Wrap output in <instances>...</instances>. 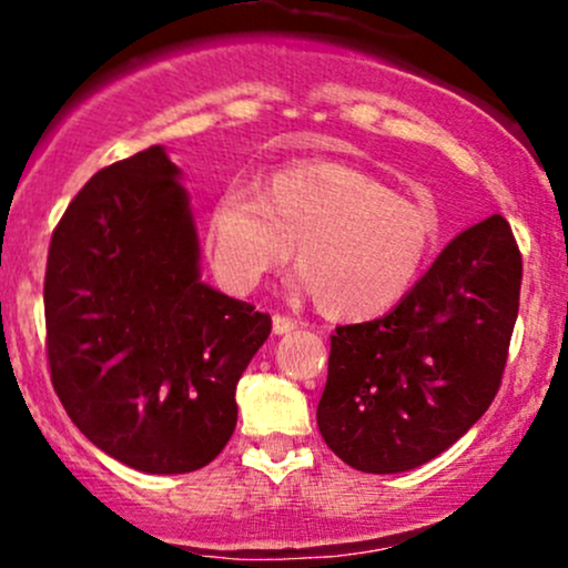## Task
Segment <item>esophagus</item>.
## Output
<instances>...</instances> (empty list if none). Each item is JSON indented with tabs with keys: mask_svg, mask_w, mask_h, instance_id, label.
I'll use <instances>...</instances> for the list:
<instances>
[{
	"mask_svg": "<svg viewBox=\"0 0 568 568\" xmlns=\"http://www.w3.org/2000/svg\"><path fill=\"white\" fill-rule=\"evenodd\" d=\"M296 321H293V317H285V315H275L272 317V331H275L277 336H283V334H291V331H296Z\"/></svg>",
	"mask_w": 568,
	"mask_h": 568,
	"instance_id": "esophagus-1",
	"label": "esophagus"
}]
</instances>
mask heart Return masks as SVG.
<instances>
[{
	"label": "heart",
	"instance_id": "b5f03b06",
	"mask_svg": "<svg viewBox=\"0 0 568 568\" xmlns=\"http://www.w3.org/2000/svg\"><path fill=\"white\" fill-rule=\"evenodd\" d=\"M438 240L433 207L344 162L280 168L264 192L230 186L207 213V253L219 283L247 293L291 258L323 315L366 321L393 310L422 277Z\"/></svg>",
	"mask_w": 568,
	"mask_h": 568
}]
</instances>
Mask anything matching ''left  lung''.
<instances>
[{"label":"left lung","mask_w":568,"mask_h":568,"mask_svg":"<svg viewBox=\"0 0 568 568\" xmlns=\"http://www.w3.org/2000/svg\"><path fill=\"white\" fill-rule=\"evenodd\" d=\"M520 275L510 224L488 216L456 234L393 312L338 325L317 403L331 452L389 475L454 446L501 384Z\"/></svg>","instance_id":"1"}]
</instances>
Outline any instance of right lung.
Returning <instances> with one entry per match:
<instances>
[{
    "label": "right lung",
    "instance_id": "add662e5",
    "mask_svg": "<svg viewBox=\"0 0 568 568\" xmlns=\"http://www.w3.org/2000/svg\"><path fill=\"white\" fill-rule=\"evenodd\" d=\"M44 325L50 379L84 438L175 475L232 438L234 389L272 317L202 283L181 171L149 146L98 171L58 221Z\"/></svg>",
    "mask_w": 568,
    "mask_h": 568
}]
</instances>
